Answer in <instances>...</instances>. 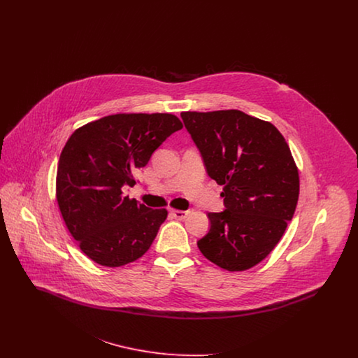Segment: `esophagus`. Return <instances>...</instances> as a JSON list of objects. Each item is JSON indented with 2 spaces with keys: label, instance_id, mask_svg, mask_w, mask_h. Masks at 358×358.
Returning a JSON list of instances; mask_svg holds the SVG:
<instances>
[{
  "label": "esophagus",
  "instance_id": "obj_1",
  "mask_svg": "<svg viewBox=\"0 0 358 358\" xmlns=\"http://www.w3.org/2000/svg\"><path fill=\"white\" fill-rule=\"evenodd\" d=\"M171 215H173L176 219H178V220H184V219H187V210H180V209H173V210H171Z\"/></svg>",
  "mask_w": 358,
  "mask_h": 358
}]
</instances>
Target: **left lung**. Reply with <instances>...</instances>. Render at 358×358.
I'll use <instances>...</instances> for the list:
<instances>
[{
    "instance_id": "1",
    "label": "left lung",
    "mask_w": 358,
    "mask_h": 358,
    "mask_svg": "<svg viewBox=\"0 0 358 358\" xmlns=\"http://www.w3.org/2000/svg\"><path fill=\"white\" fill-rule=\"evenodd\" d=\"M181 118L224 185L225 210L208 213L201 254L227 271H245L270 255L294 216L299 173L285 136L267 120L238 110L184 111Z\"/></svg>"
}]
</instances>
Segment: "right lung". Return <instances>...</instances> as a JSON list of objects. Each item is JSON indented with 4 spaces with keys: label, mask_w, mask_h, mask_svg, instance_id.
<instances>
[{
    "label": "right lung",
    "mask_w": 358,
    "mask_h": 358,
    "mask_svg": "<svg viewBox=\"0 0 358 358\" xmlns=\"http://www.w3.org/2000/svg\"><path fill=\"white\" fill-rule=\"evenodd\" d=\"M182 129L168 113L114 114L76 129L63 148L56 174V200L79 248L104 267L139 259L168 217L124 196L134 173L155 149Z\"/></svg>",
    "instance_id": "1"
}]
</instances>
